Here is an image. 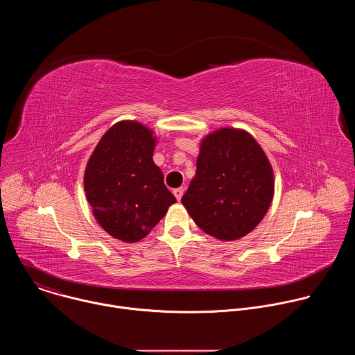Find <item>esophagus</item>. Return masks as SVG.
<instances>
[{"label":"esophagus","instance_id":"1","mask_svg":"<svg viewBox=\"0 0 355 355\" xmlns=\"http://www.w3.org/2000/svg\"><path fill=\"white\" fill-rule=\"evenodd\" d=\"M173 193L175 195L177 200H180L182 198V195H184V188H175V189H173Z\"/></svg>","mask_w":355,"mask_h":355}]
</instances>
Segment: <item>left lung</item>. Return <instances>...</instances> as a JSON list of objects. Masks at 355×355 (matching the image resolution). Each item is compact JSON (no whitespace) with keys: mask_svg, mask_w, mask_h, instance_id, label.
Segmentation results:
<instances>
[{"mask_svg":"<svg viewBox=\"0 0 355 355\" xmlns=\"http://www.w3.org/2000/svg\"><path fill=\"white\" fill-rule=\"evenodd\" d=\"M272 195L274 174L260 144L225 128L202 140L196 175L181 202L205 233L237 240L261 222Z\"/></svg>","mask_w":355,"mask_h":355,"instance_id":"obj_1","label":"left lung"}]
</instances>
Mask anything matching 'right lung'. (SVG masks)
Returning <instances> with one entry per match:
<instances>
[{
	"mask_svg": "<svg viewBox=\"0 0 355 355\" xmlns=\"http://www.w3.org/2000/svg\"><path fill=\"white\" fill-rule=\"evenodd\" d=\"M156 137L137 122H119L99 140L88 160L84 189L98 223L126 243L143 239L175 196L153 163Z\"/></svg>",
	"mask_w": 355,
	"mask_h": 355,
	"instance_id": "obj_1",
	"label": "right lung"
}]
</instances>
